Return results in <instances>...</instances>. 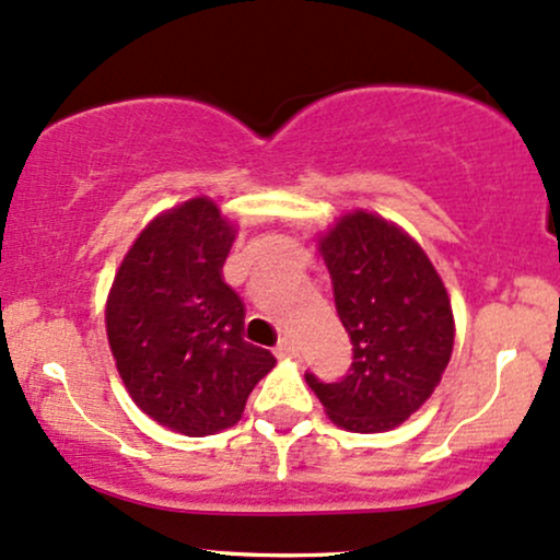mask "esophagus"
I'll use <instances>...</instances> for the list:
<instances>
[{
	"mask_svg": "<svg viewBox=\"0 0 560 560\" xmlns=\"http://www.w3.org/2000/svg\"><path fill=\"white\" fill-rule=\"evenodd\" d=\"M276 357H281V360H292V357H298V345L289 339L279 341V345H276Z\"/></svg>",
	"mask_w": 560,
	"mask_h": 560,
	"instance_id": "obj_1",
	"label": "esophagus"
}]
</instances>
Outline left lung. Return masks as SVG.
<instances>
[{
    "label": "left lung",
    "instance_id": "1",
    "mask_svg": "<svg viewBox=\"0 0 560 560\" xmlns=\"http://www.w3.org/2000/svg\"><path fill=\"white\" fill-rule=\"evenodd\" d=\"M352 365L336 383L305 373L326 415L354 433L401 425L430 399L454 349V313L425 250L375 213L341 215L320 240Z\"/></svg>",
    "mask_w": 560,
    "mask_h": 560
}]
</instances>
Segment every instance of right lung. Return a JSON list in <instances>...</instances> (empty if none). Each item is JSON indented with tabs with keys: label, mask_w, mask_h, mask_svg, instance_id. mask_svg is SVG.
<instances>
[{
	"label": "right lung",
	"mask_w": 560,
	"mask_h": 560,
	"mask_svg": "<svg viewBox=\"0 0 560 560\" xmlns=\"http://www.w3.org/2000/svg\"><path fill=\"white\" fill-rule=\"evenodd\" d=\"M232 242L213 200H187L140 232L106 300V336L132 401L182 435L237 425L276 365L242 339L245 305L221 276Z\"/></svg>",
	"instance_id": "add662e5"
}]
</instances>
